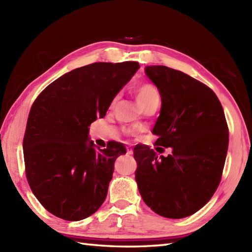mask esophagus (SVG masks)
<instances>
[{"label": "esophagus", "instance_id": "obj_1", "mask_svg": "<svg viewBox=\"0 0 252 252\" xmlns=\"http://www.w3.org/2000/svg\"><path fill=\"white\" fill-rule=\"evenodd\" d=\"M126 154L127 155H132L133 154V151H132V148L130 146H126Z\"/></svg>", "mask_w": 252, "mask_h": 252}]
</instances>
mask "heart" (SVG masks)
I'll use <instances>...</instances> for the list:
<instances>
[{"label": "heart", "instance_id": "b5f03b06", "mask_svg": "<svg viewBox=\"0 0 252 252\" xmlns=\"http://www.w3.org/2000/svg\"><path fill=\"white\" fill-rule=\"evenodd\" d=\"M135 98L137 104L143 106L155 98H159L157 89L151 83H142L135 89Z\"/></svg>", "mask_w": 252, "mask_h": 252}]
</instances>
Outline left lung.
I'll list each match as a JSON object with an SVG mask.
<instances>
[{
  "instance_id": "left-lung-1",
  "label": "left lung",
  "mask_w": 252,
  "mask_h": 252,
  "mask_svg": "<svg viewBox=\"0 0 252 252\" xmlns=\"http://www.w3.org/2000/svg\"><path fill=\"white\" fill-rule=\"evenodd\" d=\"M145 73L161 97L155 144L172 153L164 157L147 145L134 147L138 191L157 215L186 218L220 184L228 147L225 116L215 92L189 74L165 66H146Z\"/></svg>"
}]
</instances>
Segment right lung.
Returning <instances> with one entry per match:
<instances>
[{"label":"right lung","instance_id":"right-lung-1","mask_svg":"<svg viewBox=\"0 0 252 252\" xmlns=\"http://www.w3.org/2000/svg\"><path fill=\"white\" fill-rule=\"evenodd\" d=\"M138 68L137 62L91 63L60 77L34 100L23 143L26 175L52 215L80 221L106 199L116 159L126 151L117 142L96 149L89 126L105 117Z\"/></svg>","mask_w":252,"mask_h":252}]
</instances>
